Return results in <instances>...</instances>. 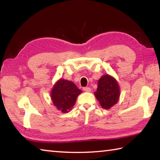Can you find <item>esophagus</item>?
Returning <instances> with one entry per match:
<instances>
[{"instance_id": "obj_1", "label": "esophagus", "mask_w": 160, "mask_h": 160, "mask_svg": "<svg viewBox=\"0 0 160 160\" xmlns=\"http://www.w3.org/2000/svg\"><path fill=\"white\" fill-rule=\"evenodd\" d=\"M83 90L85 92H91V89L90 88H88V87H86V88H83Z\"/></svg>"}]
</instances>
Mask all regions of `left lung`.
Here are the masks:
<instances>
[{"instance_id":"8db88e82","label":"left lung","mask_w":160,"mask_h":160,"mask_svg":"<svg viewBox=\"0 0 160 160\" xmlns=\"http://www.w3.org/2000/svg\"><path fill=\"white\" fill-rule=\"evenodd\" d=\"M94 95L104 109H110L118 102L120 96L117 81L109 75H103L98 80V86L97 91L94 92Z\"/></svg>"}]
</instances>
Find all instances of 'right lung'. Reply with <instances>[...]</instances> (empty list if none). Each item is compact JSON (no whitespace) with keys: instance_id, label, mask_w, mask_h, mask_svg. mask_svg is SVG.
<instances>
[{"instance_id":"right-lung-1","label":"right lung","mask_w":160,"mask_h":160,"mask_svg":"<svg viewBox=\"0 0 160 160\" xmlns=\"http://www.w3.org/2000/svg\"><path fill=\"white\" fill-rule=\"evenodd\" d=\"M81 92L82 90L71 81L60 79L53 87L51 98L56 109L63 113H68L73 107Z\"/></svg>"}]
</instances>
